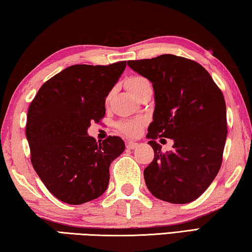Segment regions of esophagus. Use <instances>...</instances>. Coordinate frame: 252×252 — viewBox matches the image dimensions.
Instances as JSON below:
<instances>
[{
    "mask_svg": "<svg viewBox=\"0 0 252 252\" xmlns=\"http://www.w3.org/2000/svg\"><path fill=\"white\" fill-rule=\"evenodd\" d=\"M138 146V143L136 142H127L126 143V147L129 148V150H134V148H136Z\"/></svg>",
    "mask_w": 252,
    "mask_h": 252,
    "instance_id": "1",
    "label": "esophagus"
}]
</instances>
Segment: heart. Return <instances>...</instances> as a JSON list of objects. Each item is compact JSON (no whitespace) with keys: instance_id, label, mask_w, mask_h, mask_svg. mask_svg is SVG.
Masks as SVG:
<instances>
[{"instance_id":"obj_1","label":"heart","mask_w":252,"mask_h":252,"mask_svg":"<svg viewBox=\"0 0 252 252\" xmlns=\"http://www.w3.org/2000/svg\"><path fill=\"white\" fill-rule=\"evenodd\" d=\"M147 85H150V81L142 76L129 77L128 79L125 81L126 89L128 90V93L133 94V96H135L139 90L143 89ZM143 124H144L143 119H139V118L130 119V121L122 122L118 125V128L119 130L123 131L124 134L128 136H137L142 129Z\"/></svg>"}]
</instances>
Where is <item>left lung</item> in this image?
<instances>
[{
	"label": "left lung",
	"instance_id": "1",
	"mask_svg": "<svg viewBox=\"0 0 252 252\" xmlns=\"http://www.w3.org/2000/svg\"><path fill=\"white\" fill-rule=\"evenodd\" d=\"M127 64L154 88L153 122L146 137L154 159L144 170L155 197L175 204L196 200L219 172L226 139L225 101L200 63L174 55L129 60ZM173 139L162 154L155 139Z\"/></svg>",
	"mask_w": 252,
	"mask_h": 252
}]
</instances>
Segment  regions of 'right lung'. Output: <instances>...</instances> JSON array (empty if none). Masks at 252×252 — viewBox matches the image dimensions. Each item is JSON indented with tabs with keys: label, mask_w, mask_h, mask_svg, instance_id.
<instances>
[{
	"label": "right lung",
	"mask_w": 252,
	"mask_h": 252,
	"mask_svg": "<svg viewBox=\"0 0 252 252\" xmlns=\"http://www.w3.org/2000/svg\"><path fill=\"white\" fill-rule=\"evenodd\" d=\"M126 68L75 64L41 86L28 110L26 135L31 163L50 193L68 204L97 199L109 183V166L125 150L118 136L87 134L105 116L106 97Z\"/></svg>",
	"instance_id": "1"
}]
</instances>
